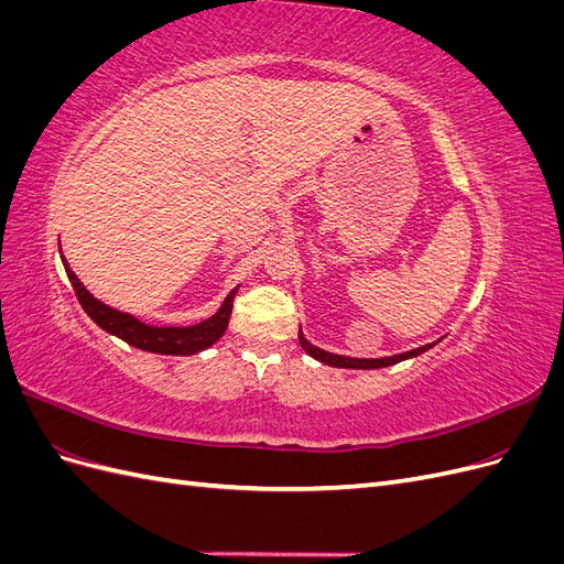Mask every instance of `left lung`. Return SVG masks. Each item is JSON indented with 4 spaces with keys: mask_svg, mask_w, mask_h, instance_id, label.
<instances>
[{
    "mask_svg": "<svg viewBox=\"0 0 564 564\" xmlns=\"http://www.w3.org/2000/svg\"><path fill=\"white\" fill-rule=\"evenodd\" d=\"M299 340L303 350L313 355L315 360L324 362V365H332V367H344V369H379V367H388V365H398L402 360H406V357H416L421 352H425L429 348H433L435 344H429V346H421V348H414V350H406V352H400V355H392V357H379V360H357V357H346V355H334V352H327L322 350L313 344H308L305 340V336L299 332Z\"/></svg>",
    "mask_w": 564,
    "mask_h": 564,
    "instance_id": "1",
    "label": "left lung"
}]
</instances>
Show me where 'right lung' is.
Listing matches in <instances>:
<instances>
[{
  "instance_id": "right-lung-1",
  "label": "right lung",
  "mask_w": 564,
  "mask_h": 564,
  "mask_svg": "<svg viewBox=\"0 0 564 564\" xmlns=\"http://www.w3.org/2000/svg\"><path fill=\"white\" fill-rule=\"evenodd\" d=\"M63 265L84 313H87L100 329H106L108 334L127 340L129 346H135L148 352H160V355H193L216 344L228 327V319L232 313V299L237 294V286H235L226 296L224 305L218 308V313L199 324H191V327H152V324L135 319L129 313H119L110 308V305L94 299L87 292V286L77 280V275L70 270V265H67L65 259H63Z\"/></svg>"
}]
</instances>
